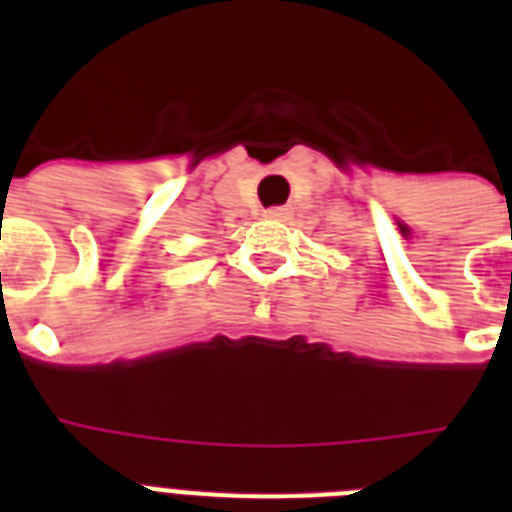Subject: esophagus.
Segmentation results:
<instances>
[{
  "label": "esophagus",
  "instance_id": "obj_1",
  "mask_svg": "<svg viewBox=\"0 0 512 512\" xmlns=\"http://www.w3.org/2000/svg\"><path fill=\"white\" fill-rule=\"evenodd\" d=\"M265 217H271V220H284V217H287V207L265 209Z\"/></svg>",
  "mask_w": 512,
  "mask_h": 512
}]
</instances>
